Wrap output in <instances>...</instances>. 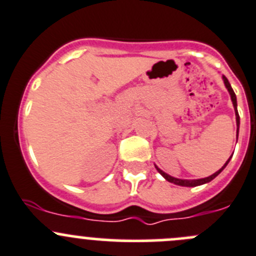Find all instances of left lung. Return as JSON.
<instances>
[{
    "mask_svg": "<svg viewBox=\"0 0 256 256\" xmlns=\"http://www.w3.org/2000/svg\"><path fill=\"white\" fill-rule=\"evenodd\" d=\"M224 82H225V86H226V88H228V92H230L231 100H232L234 107H235V112H236V124H238V131H236V132H238V134H236V138H238V125H240V116H238V102H236V94H235V92H234L232 88H231L230 82H228V78H226L225 76H224ZM228 162H230V159H228V160L226 162L225 166H222V168L220 169V170H217L216 173L212 174V176H207V178H202V179H193V180H188V179L173 178V176H168V174L164 173L163 170H160V169L158 168V166H155V168H156V170L159 172V173H160L162 176H163L164 178H166V180H168V182L174 183V184H178V186H183V187H196V186H200V184H204V183H207V182H211L212 179L216 178V176H218V174L221 173V172L224 170V169H225V166H228Z\"/></svg>",
    "mask_w": 256,
    "mask_h": 256,
    "instance_id": "8db88e82",
    "label": "left lung"
}]
</instances>
